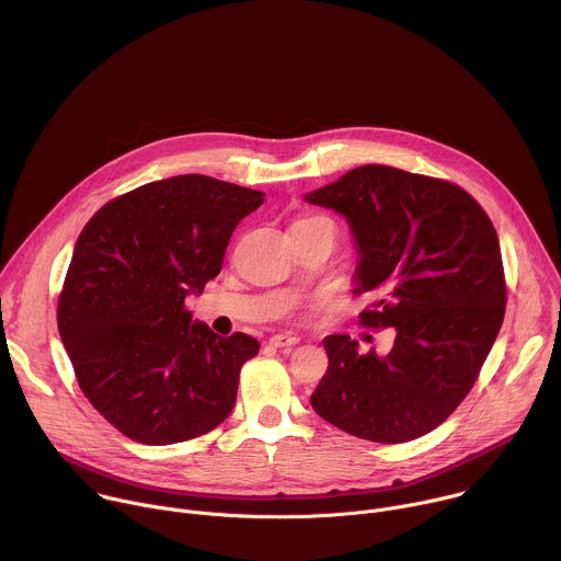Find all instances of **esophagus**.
Masks as SVG:
<instances>
[{
	"label": "esophagus",
	"instance_id": "esophagus-1",
	"mask_svg": "<svg viewBox=\"0 0 561 561\" xmlns=\"http://www.w3.org/2000/svg\"><path fill=\"white\" fill-rule=\"evenodd\" d=\"M296 343H300V339H298L296 334H287V332L274 334V336L270 339V345H274V347H291V345H296Z\"/></svg>",
	"mask_w": 561,
	"mask_h": 561
}]
</instances>
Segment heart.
<instances>
[{
  "label": "heart",
  "mask_w": 561,
  "mask_h": 561,
  "mask_svg": "<svg viewBox=\"0 0 561 561\" xmlns=\"http://www.w3.org/2000/svg\"><path fill=\"white\" fill-rule=\"evenodd\" d=\"M302 220H305V218H302Z\"/></svg>",
  "instance_id": "1"
}]
</instances>
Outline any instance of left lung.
Listing matches in <instances>:
<instances>
[{
  "label": "left lung",
  "instance_id": "1",
  "mask_svg": "<svg viewBox=\"0 0 561 561\" xmlns=\"http://www.w3.org/2000/svg\"><path fill=\"white\" fill-rule=\"evenodd\" d=\"M343 214L358 245L360 325L396 328L387 356L347 334L323 339L311 405L334 427L385 445L436 430L473 389L505 316L496 231L460 185L393 165H358L307 194Z\"/></svg>",
  "mask_w": 561,
  "mask_h": 561
}]
</instances>
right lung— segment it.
Segmentation results:
<instances>
[{"mask_svg":"<svg viewBox=\"0 0 561 561\" xmlns=\"http://www.w3.org/2000/svg\"><path fill=\"white\" fill-rule=\"evenodd\" d=\"M263 192L205 174L140 185L83 227L58 298V330L81 393L127 438L172 445L233 410L259 341L192 321L190 291L222 270L241 218Z\"/></svg>","mask_w":561,"mask_h":561,"instance_id":"obj_1","label":"right lung"}]
</instances>
